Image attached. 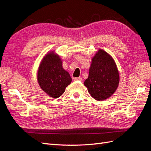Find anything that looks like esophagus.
<instances>
[{"mask_svg": "<svg viewBox=\"0 0 151 151\" xmlns=\"http://www.w3.org/2000/svg\"><path fill=\"white\" fill-rule=\"evenodd\" d=\"M74 81H83V79L81 78V77H75V78H74Z\"/></svg>", "mask_w": 151, "mask_h": 151, "instance_id": "1", "label": "esophagus"}]
</instances>
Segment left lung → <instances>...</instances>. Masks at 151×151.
<instances>
[{
    "mask_svg": "<svg viewBox=\"0 0 151 151\" xmlns=\"http://www.w3.org/2000/svg\"><path fill=\"white\" fill-rule=\"evenodd\" d=\"M119 81V72L114 59L104 50H98L92 58L88 78L84 83L89 93L97 101H104L115 93Z\"/></svg>",
    "mask_w": 151,
    "mask_h": 151,
    "instance_id": "left-lung-1",
    "label": "left lung"
}]
</instances>
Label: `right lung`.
I'll return each instance as SVG.
<instances>
[{
	"instance_id": "add662e5",
	"label": "right lung",
	"mask_w": 151,
	"mask_h": 151,
	"mask_svg": "<svg viewBox=\"0 0 151 151\" xmlns=\"http://www.w3.org/2000/svg\"><path fill=\"white\" fill-rule=\"evenodd\" d=\"M37 80L40 88L53 98L60 97L72 82L69 73L63 68L60 57L54 51L45 55L40 62Z\"/></svg>"
}]
</instances>
